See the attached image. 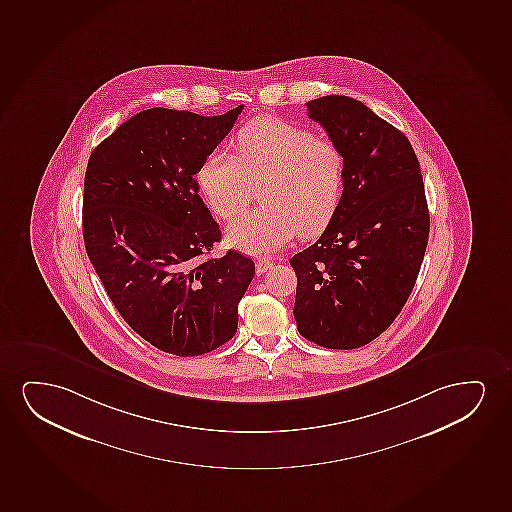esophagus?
Here are the masks:
<instances>
[{
  "instance_id": "esophagus-1",
  "label": "esophagus",
  "mask_w": 512,
  "mask_h": 512,
  "mask_svg": "<svg viewBox=\"0 0 512 512\" xmlns=\"http://www.w3.org/2000/svg\"><path fill=\"white\" fill-rule=\"evenodd\" d=\"M273 267V260L269 259H259L257 260V274L266 273L267 269H271Z\"/></svg>"
}]
</instances>
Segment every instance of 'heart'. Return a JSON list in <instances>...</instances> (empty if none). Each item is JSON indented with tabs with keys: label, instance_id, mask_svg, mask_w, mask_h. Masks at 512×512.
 Wrapping results in <instances>:
<instances>
[{
	"label": "heart",
	"instance_id": "1",
	"mask_svg": "<svg viewBox=\"0 0 512 512\" xmlns=\"http://www.w3.org/2000/svg\"><path fill=\"white\" fill-rule=\"evenodd\" d=\"M239 156L215 151L198 172L213 212L238 219L260 198L264 205L227 229L231 245L269 253L297 234L323 231L339 205L344 156L330 139L276 118H259L238 133Z\"/></svg>",
	"mask_w": 512,
	"mask_h": 512
}]
</instances>
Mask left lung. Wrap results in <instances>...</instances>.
I'll return each mask as SVG.
<instances>
[{"mask_svg": "<svg viewBox=\"0 0 512 512\" xmlns=\"http://www.w3.org/2000/svg\"><path fill=\"white\" fill-rule=\"evenodd\" d=\"M344 156V191L325 233L290 264L293 316L304 339L356 349L385 332L412 293L429 210L410 140L346 95L307 102Z\"/></svg>", "mask_w": 512, "mask_h": 512, "instance_id": "1", "label": "left lung"}]
</instances>
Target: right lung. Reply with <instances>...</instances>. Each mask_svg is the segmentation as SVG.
I'll return each mask as SVG.
<instances>
[{"label":"right lung","mask_w":512,"mask_h":512,"mask_svg":"<svg viewBox=\"0 0 512 512\" xmlns=\"http://www.w3.org/2000/svg\"><path fill=\"white\" fill-rule=\"evenodd\" d=\"M241 111L146 109L88 160L83 239L93 269L133 332L175 356L233 339L255 274L253 260L233 250L206 259L222 233L194 179Z\"/></svg>","instance_id":"add662e5"}]
</instances>
